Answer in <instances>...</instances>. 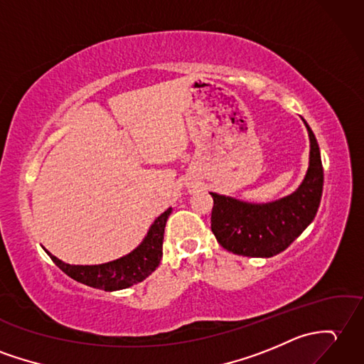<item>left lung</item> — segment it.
I'll use <instances>...</instances> for the list:
<instances>
[{"instance_id": "left-lung-1", "label": "left lung", "mask_w": 364, "mask_h": 364, "mask_svg": "<svg viewBox=\"0 0 364 364\" xmlns=\"http://www.w3.org/2000/svg\"><path fill=\"white\" fill-rule=\"evenodd\" d=\"M304 121V119H302ZM310 161L306 178L290 196L272 203H247L210 192V230L228 251L248 257H273L311 223L323 196L324 172L319 146L309 124Z\"/></svg>"}]
</instances>
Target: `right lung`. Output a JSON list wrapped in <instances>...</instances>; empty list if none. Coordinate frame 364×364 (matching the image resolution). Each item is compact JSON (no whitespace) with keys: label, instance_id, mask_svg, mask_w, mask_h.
I'll use <instances>...</instances> for the list:
<instances>
[{"label":"right lung","instance_id":"1","mask_svg":"<svg viewBox=\"0 0 364 364\" xmlns=\"http://www.w3.org/2000/svg\"><path fill=\"white\" fill-rule=\"evenodd\" d=\"M171 214L172 208H168L156 218L138 248H134L127 256L107 262V264L70 265L50 255L49 251H45L54 264L74 281L105 291L129 289V287L144 281L149 274L154 273L161 262L164 228Z\"/></svg>","mask_w":364,"mask_h":364}]
</instances>
